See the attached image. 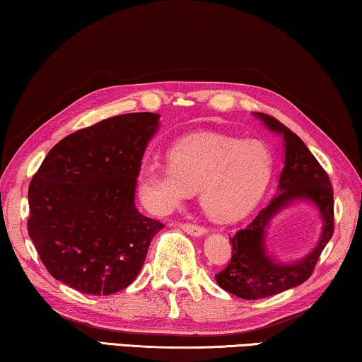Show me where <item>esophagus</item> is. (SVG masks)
I'll use <instances>...</instances> for the list:
<instances>
[{
	"mask_svg": "<svg viewBox=\"0 0 362 362\" xmlns=\"http://www.w3.org/2000/svg\"><path fill=\"white\" fill-rule=\"evenodd\" d=\"M180 228L191 235H202L206 233V229L204 226H197V224L192 223H181Z\"/></svg>",
	"mask_w": 362,
	"mask_h": 362,
	"instance_id": "1",
	"label": "esophagus"
}]
</instances>
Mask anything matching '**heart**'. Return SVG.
I'll list each match as a JSON object with an SVG mask.
<instances>
[{
  "mask_svg": "<svg viewBox=\"0 0 362 362\" xmlns=\"http://www.w3.org/2000/svg\"><path fill=\"white\" fill-rule=\"evenodd\" d=\"M170 165L139 171V194L156 215H168L199 191L200 206L218 221L245 216L262 200L272 176V152L262 141L216 133L186 136L168 152Z\"/></svg>",
  "mask_w": 362,
  "mask_h": 362,
  "instance_id": "obj_1",
  "label": "heart"
}]
</instances>
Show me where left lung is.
Here are the masks:
<instances>
[{"instance_id":"1","label":"left lung","mask_w":362,"mask_h":362,"mask_svg":"<svg viewBox=\"0 0 362 362\" xmlns=\"http://www.w3.org/2000/svg\"><path fill=\"white\" fill-rule=\"evenodd\" d=\"M272 132L284 136L286 167L279 177V194L245 228L229 237L230 262L215 276L218 286L245 300H258L297 287L310 279L322 250L334 234V187L329 175L292 129L277 118L257 112ZM293 199H311L323 215L320 244L306 259L293 265H281L265 255L264 228L270 218Z\"/></svg>"}]
</instances>
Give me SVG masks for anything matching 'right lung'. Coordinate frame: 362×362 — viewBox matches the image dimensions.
<instances>
[{
    "label": "right lung",
    "instance_id": "obj_1",
    "mask_svg": "<svg viewBox=\"0 0 362 362\" xmlns=\"http://www.w3.org/2000/svg\"><path fill=\"white\" fill-rule=\"evenodd\" d=\"M157 114L115 115L65 136L28 186V235L54 279L90 295L127 288L163 223L136 210L134 189Z\"/></svg>",
    "mask_w": 362,
    "mask_h": 362
}]
</instances>
